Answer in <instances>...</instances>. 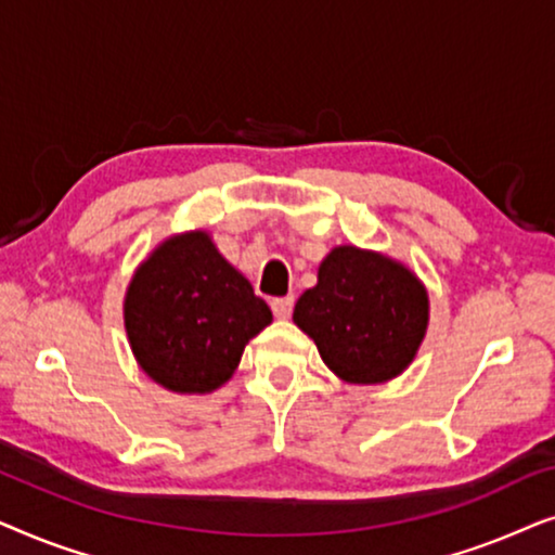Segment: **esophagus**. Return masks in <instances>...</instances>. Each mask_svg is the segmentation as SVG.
Returning <instances> with one entry per match:
<instances>
[{"label": "esophagus", "mask_w": 555, "mask_h": 555, "mask_svg": "<svg viewBox=\"0 0 555 555\" xmlns=\"http://www.w3.org/2000/svg\"><path fill=\"white\" fill-rule=\"evenodd\" d=\"M270 306H272V313H275L278 318H291L293 306H295V298H293V295H285V298L272 300Z\"/></svg>", "instance_id": "esophagus-1"}]
</instances>
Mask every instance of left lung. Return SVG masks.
<instances>
[{
	"instance_id": "8db88e82",
	"label": "left lung",
	"mask_w": 555,
	"mask_h": 555,
	"mask_svg": "<svg viewBox=\"0 0 555 555\" xmlns=\"http://www.w3.org/2000/svg\"><path fill=\"white\" fill-rule=\"evenodd\" d=\"M429 300L404 264L359 247H336L293 321L315 340L333 374L351 384L389 382L412 363L427 331Z\"/></svg>"
}]
</instances>
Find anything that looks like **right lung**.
I'll use <instances>...</instances> for the list:
<instances>
[{
	"mask_svg": "<svg viewBox=\"0 0 555 555\" xmlns=\"http://www.w3.org/2000/svg\"><path fill=\"white\" fill-rule=\"evenodd\" d=\"M126 331L141 369L179 393L215 391L272 313L204 232L166 240L135 272Z\"/></svg>",
	"mask_w": 555,
	"mask_h": 555,
	"instance_id": "add662e5",
	"label": "right lung"
}]
</instances>
